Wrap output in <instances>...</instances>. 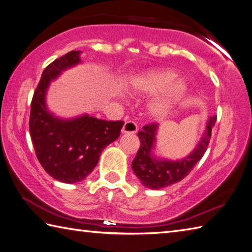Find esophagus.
I'll return each mask as SVG.
<instances>
[{
	"label": "esophagus",
	"instance_id": "esophagus-1",
	"mask_svg": "<svg viewBox=\"0 0 252 252\" xmlns=\"http://www.w3.org/2000/svg\"><path fill=\"white\" fill-rule=\"evenodd\" d=\"M138 130V126L136 123H133L131 121L126 122L124 126L122 128V132L123 133H135Z\"/></svg>",
	"mask_w": 252,
	"mask_h": 252
}]
</instances>
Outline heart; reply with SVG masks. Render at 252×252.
<instances>
[{"label": "heart", "instance_id": "heart-1", "mask_svg": "<svg viewBox=\"0 0 252 252\" xmlns=\"http://www.w3.org/2000/svg\"><path fill=\"white\" fill-rule=\"evenodd\" d=\"M176 77L177 73L172 69H151L133 79L132 88L140 94H153L167 88ZM186 91L187 84L183 79L175 81L165 94L158 97L149 106L151 116L156 119H165Z\"/></svg>", "mask_w": 252, "mask_h": 252}]
</instances>
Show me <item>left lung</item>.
Instances as JSON below:
<instances>
[{"instance_id": "8db88e82", "label": "left lung", "mask_w": 252, "mask_h": 252, "mask_svg": "<svg viewBox=\"0 0 252 252\" xmlns=\"http://www.w3.org/2000/svg\"><path fill=\"white\" fill-rule=\"evenodd\" d=\"M215 122L217 116L209 117L201 140L198 142L197 147L190 155L176 161L155 156L158 124L152 123L143 126L142 130L138 132L140 148L131 163L133 173L143 186L150 189H161L181 182L186 177L207 151Z\"/></svg>"}]
</instances>
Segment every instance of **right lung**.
<instances>
[{
    "label": "right lung",
    "mask_w": 252,
    "mask_h": 252,
    "mask_svg": "<svg viewBox=\"0 0 252 252\" xmlns=\"http://www.w3.org/2000/svg\"><path fill=\"white\" fill-rule=\"evenodd\" d=\"M80 51H70L43 70L30 110L29 130L35 156L50 176L62 183L81 182L94 171L103 149L121 135L124 122L89 115L65 120L49 112L45 95L51 81L79 64Z\"/></svg>",
    "instance_id": "obj_1"
}]
</instances>
